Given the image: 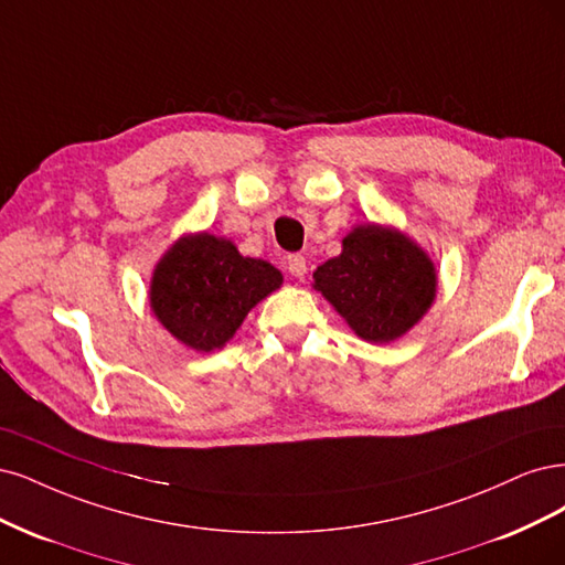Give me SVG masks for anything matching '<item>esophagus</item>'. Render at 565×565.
I'll return each mask as SVG.
<instances>
[{"label":"esophagus","instance_id":"esophagus-1","mask_svg":"<svg viewBox=\"0 0 565 565\" xmlns=\"http://www.w3.org/2000/svg\"><path fill=\"white\" fill-rule=\"evenodd\" d=\"M286 269H288V275L290 277H296V279H305V275H307V260L302 258V256H296V253H294V256H288L286 258Z\"/></svg>","mask_w":565,"mask_h":565}]
</instances>
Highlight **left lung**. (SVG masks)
Listing matches in <instances>:
<instances>
[{"label":"left lung","mask_w":565,"mask_h":565,"mask_svg":"<svg viewBox=\"0 0 565 565\" xmlns=\"http://www.w3.org/2000/svg\"><path fill=\"white\" fill-rule=\"evenodd\" d=\"M315 288L369 342H392L425 317L436 298V267L406 234L359 225L342 253L315 271Z\"/></svg>","instance_id":"1"}]
</instances>
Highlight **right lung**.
Returning <instances> with one entry per match:
<instances>
[{"instance_id":"right-lung-1","label":"right lung","mask_w":565,"mask_h":565,"mask_svg":"<svg viewBox=\"0 0 565 565\" xmlns=\"http://www.w3.org/2000/svg\"><path fill=\"white\" fill-rule=\"evenodd\" d=\"M281 281L275 265L244 258L230 239L199 232L180 236L157 263L150 307L175 340L213 352Z\"/></svg>"}]
</instances>
